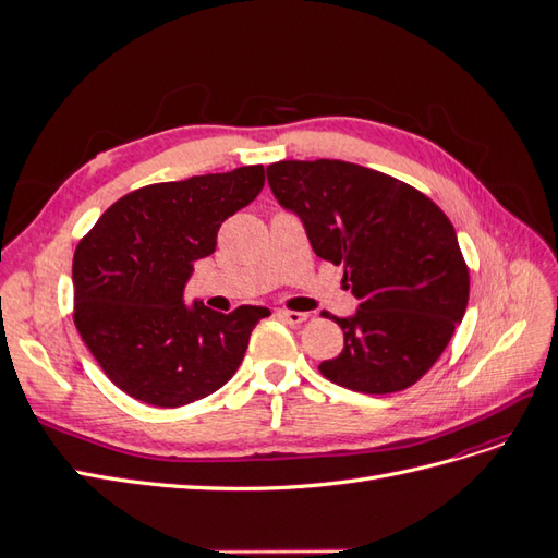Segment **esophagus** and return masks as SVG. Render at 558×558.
Listing matches in <instances>:
<instances>
[{
    "instance_id": "obj_1",
    "label": "esophagus",
    "mask_w": 558,
    "mask_h": 558,
    "mask_svg": "<svg viewBox=\"0 0 558 558\" xmlns=\"http://www.w3.org/2000/svg\"><path fill=\"white\" fill-rule=\"evenodd\" d=\"M277 316L291 326H300L302 320H307L305 312H291V310H277Z\"/></svg>"
}]
</instances>
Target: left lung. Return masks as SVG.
<instances>
[{"label": "left lung", "mask_w": 558, "mask_h": 558, "mask_svg": "<svg viewBox=\"0 0 558 558\" xmlns=\"http://www.w3.org/2000/svg\"><path fill=\"white\" fill-rule=\"evenodd\" d=\"M267 181L359 298L356 314L332 316L344 349L318 365L320 375L369 396L416 384L442 356L470 295L445 211L412 185L344 160L272 162Z\"/></svg>", "instance_id": "left-lung-1"}]
</instances>
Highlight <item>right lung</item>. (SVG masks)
<instances>
[{"label": "right lung", "instance_id": "1", "mask_svg": "<svg viewBox=\"0 0 558 558\" xmlns=\"http://www.w3.org/2000/svg\"><path fill=\"white\" fill-rule=\"evenodd\" d=\"M265 185L263 165L144 185L99 216L74 253V324L105 375L154 408L218 391L244 359L267 307L230 314L183 302L193 263Z\"/></svg>", "mask_w": 558, "mask_h": 558}]
</instances>
